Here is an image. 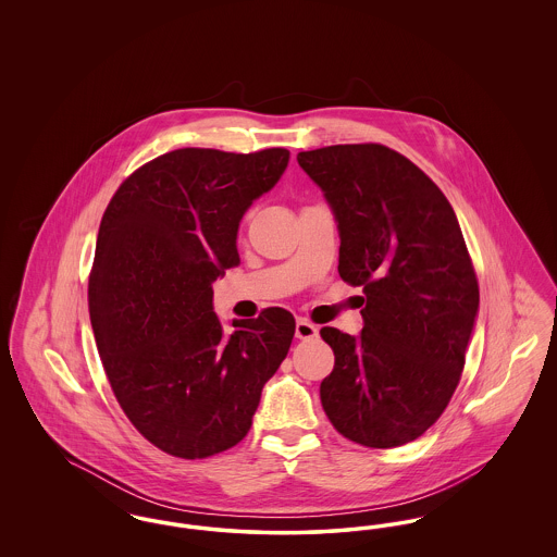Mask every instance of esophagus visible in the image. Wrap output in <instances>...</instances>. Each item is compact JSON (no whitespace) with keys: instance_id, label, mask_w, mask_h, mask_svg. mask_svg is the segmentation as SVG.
I'll use <instances>...</instances> for the list:
<instances>
[{"instance_id":"esophagus-1","label":"esophagus","mask_w":557,"mask_h":557,"mask_svg":"<svg viewBox=\"0 0 557 557\" xmlns=\"http://www.w3.org/2000/svg\"><path fill=\"white\" fill-rule=\"evenodd\" d=\"M294 334H296L298 341H311V338H318L319 327L307 319H298Z\"/></svg>"}]
</instances>
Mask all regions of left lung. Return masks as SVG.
<instances>
[{
    "instance_id": "left-lung-1",
    "label": "left lung",
    "mask_w": 557,
    "mask_h": 557,
    "mask_svg": "<svg viewBox=\"0 0 557 557\" xmlns=\"http://www.w3.org/2000/svg\"><path fill=\"white\" fill-rule=\"evenodd\" d=\"M296 160L338 223L341 277L366 294L359 336L321 327L336 357L323 411L352 443L400 447L441 418L463 371L480 302L466 239L445 194L386 146Z\"/></svg>"
}]
</instances>
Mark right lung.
I'll use <instances>...</instances> for the list:
<instances>
[{"label":"right lung","mask_w":557,"mask_h":557,"mask_svg":"<svg viewBox=\"0 0 557 557\" xmlns=\"http://www.w3.org/2000/svg\"><path fill=\"white\" fill-rule=\"evenodd\" d=\"M286 148H182L146 162L112 196L89 275V318L112 393L139 434L182 459L248 434L294 318L271 307L225 334L212 282L239 263L238 227L280 182Z\"/></svg>","instance_id":"right-lung-1"}]
</instances>
